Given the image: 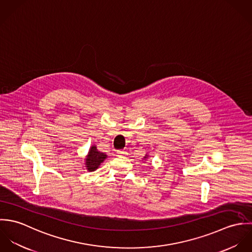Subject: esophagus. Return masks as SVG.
<instances>
[{
    "label": "esophagus",
    "mask_w": 252,
    "mask_h": 252,
    "mask_svg": "<svg viewBox=\"0 0 252 252\" xmlns=\"http://www.w3.org/2000/svg\"><path fill=\"white\" fill-rule=\"evenodd\" d=\"M127 151L125 150H117V156H126Z\"/></svg>",
    "instance_id": "34e87169"
}]
</instances>
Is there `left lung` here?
<instances>
[{
    "label": "left lung",
    "instance_id": "8db88e82",
    "mask_svg": "<svg viewBox=\"0 0 252 252\" xmlns=\"http://www.w3.org/2000/svg\"><path fill=\"white\" fill-rule=\"evenodd\" d=\"M147 156H148V155H147V154H146V155H145V156H144V159H147Z\"/></svg>",
    "mask_w": 252,
    "mask_h": 252
}]
</instances>
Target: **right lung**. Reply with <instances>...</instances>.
I'll return each mask as SVG.
<instances>
[{
  "mask_svg": "<svg viewBox=\"0 0 252 252\" xmlns=\"http://www.w3.org/2000/svg\"><path fill=\"white\" fill-rule=\"evenodd\" d=\"M107 157H108L107 154H105L104 152L98 151L96 145H92L85 158L86 170L88 172L96 171L100 167L101 163H103Z\"/></svg>",
  "mask_w": 252,
  "mask_h": 252,
  "instance_id": "obj_1",
  "label": "right lung"
}]
</instances>
